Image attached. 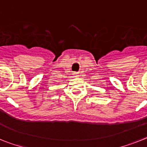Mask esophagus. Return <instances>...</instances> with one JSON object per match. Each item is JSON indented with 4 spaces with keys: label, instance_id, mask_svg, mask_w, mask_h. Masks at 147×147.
Segmentation results:
<instances>
[{
    "label": "esophagus",
    "instance_id": "34e87169",
    "mask_svg": "<svg viewBox=\"0 0 147 147\" xmlns=\"http://www.w3.org/2000/svg\"><path fill=\"white\" fill-rule=\"evenodd\" d=\"M74 76H75V77H77V76H78V73L75 72V73H74Z\"/></svg>",
    "mask_w": 147,
    "mask_h": 147
}]
</instances>
